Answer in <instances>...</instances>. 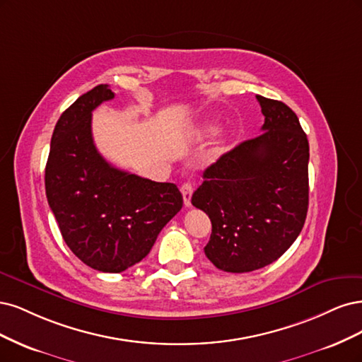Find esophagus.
Here are the masks:
<instances>
[{"instance_id": "1", "label": "esophagus", "mask_w": 362, "mask_h": 362, "mask_svg": "<svg viewBox=\"0 0 362 362\" xmlns=\"http://www.w3.org/2000/svg\"><path fill=\"white\" fill-rule=\"evenodd\" d=\"M180 191H182V195H183V204H185L186 207H189V206H191L192 191H194V188H192V183H189V182L183 183V185H182V188H180Z\"/></svg>"}]
</instances>
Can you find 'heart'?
Returning a JSON list of instances; mask_svg holds the SVG:
<instances>
[{
	"instance_id": "obj_1",
	"label": "heart",
	"mask_w": 362,
	"mask_h": 362,
	"mask_svg": "<svg viewBox=\"0 0 362 362\" xmlns=\"http://www.w3.org/2000/svg\"><path fill=\"white\" fill-rule=\"evenodd\" d=\"M215 131V127H207V132H214ZM221 155V147H215L212 151H211V155H209V159H216L218 156Z\"/></svg>"
}]
</instances>
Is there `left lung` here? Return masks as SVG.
Instances as JSON below:
<instances>
[{
	"label": "left lung",
	"mask_w": 362,
	"mask_h": 362,
	"mask_svg": "<svg viewBox=\"0 0 362 362\" xmlns=\"http://www.w3.org/2000/svg\"><path fill=\"white\" fill-rule=\"evenodd\" d=\"M262 134L221 156L203 173L191 203L211 218L206 257L243 274L271 264L290 248L308 211L310 147L286 103L255 96Z\"/></svg>",
	"instance_id": "8db88e82"
}]
</instances>
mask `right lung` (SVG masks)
Here are the masks:
<instances>
[{"label":"right lung","instance_id":"obj_1","mask_svg":"<svg viewBox=\"0 0 362 362\" xmlns=\"http://www.w3.org/2000/svg\"><path fill=\"white\" fill-rule=\"evenodd\" d=\"M114 93L100 84L58 119L45 170V189L67 247L93 269L119 274L141 262L183 198L160 183L112 167L91 135V112Z\"/></svg>","mask_w":362,"mask_h":362}]
</instances>
